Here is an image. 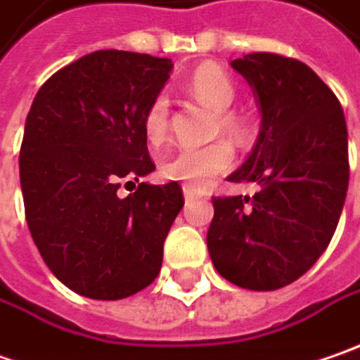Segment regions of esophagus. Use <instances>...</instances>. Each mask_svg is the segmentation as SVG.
Wrapping results in <instances>:
<instances>
[{
	"label": "esophagus",
	"mask_w": 360,
	"mask_h": 360,
	"mask_svg": "<svg viewBox=\"0 0 360 360\" xmlns=\"http://www.w3.org/2000/svg\"><path fill=\"white\" fill-rule=\"evenodd\" d=\"M183 197H185V201H189V199H195L197 191L195 189H191V187H183Z\"/></svg>",
	"instance_id": "34e87169"
}]
</instances>
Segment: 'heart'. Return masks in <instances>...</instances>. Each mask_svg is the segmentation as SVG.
<instances>
[{
    "mask_svg": "<svg viewBox=\"0 0 360 360\" xmlns=\"http://www.w3.org/2000/svg\"><path fill=\"white\" fill-rule=\"evenodd\" d=\"M185 90L201 104L215 110V131L227 134L229 139L243 143L250 134L248 118L229 110L236 102L238 90L233 80L217 64H201L185 80ZM143 131L150 147H159L169 133V98L159 94L150 101L143 117ZM233 161V150L226 141H217L205 147H181L171 153L161 165L163 177L171 181H183L189 187L203 189L210 181L229 169Z\"/></svg>",
    "mask_w": 360,
    "mask_h": 360,
    "instance_id": "1",
    "label": "heart"
}]
</instances>
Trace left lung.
<instances>
[{
    "mask_svg": "<svg viewBox=\"0 0 360 360\" xmlns=\"http://www.w3.org/2000/svg\"><path fill=\"white\" fill-rule=\"evenodd\" d=\"M229 66L254 90L262 122L227 181L258 191L213 197L207 250L231 284L278 290L308 272L333 240L349 189L347 122L335 92L298 60L256 52Z\"/></svg>",
    "mask_w": 360,
    "mask_h": 360,
    "instance_id": "8db88e82",
    "label": "left lung"
}]
</instances>
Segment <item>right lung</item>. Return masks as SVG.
<instances>
[{"instance_id": "1", "label": "right lung", "mask_w": 360, "mask_h": 360, "mask_svg": "<svg viewBox=\"0 0 360 360\" xmlns=\"http://www.w3.org/2000/svg\"><path fill=\"white\" fill-rule=\"evenodd\" d=\"M171 70L169 58L98 50L56 72L32 102L20 150L25 219L46 266L80 296L120 300L161 272L179 183L116 191L155 171L143 117Z\"/></svg>"}]
</instances>
